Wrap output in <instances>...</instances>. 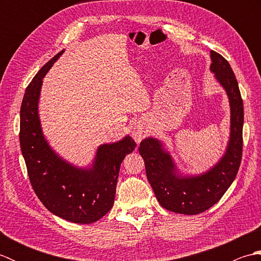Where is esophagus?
Segmentation results:
<instances>
[{
  "instance_id": "34e87169",
  "label": "esophagus",
  "mask_w": 261,
  "mask_h": 261,
  "mask_svg": "<svg viewBox=\"0 0 261 261\" xmlns=\"http://www.w3.org/2000/svg\"><path fill=\"white\" fill-rule=\"evenodd\" d=\"M132 136H134V139L138 143H139V142H141L143 138L146 137V131L142 129H136V130H134V132H132Z\"/></svg>"
}]
</instances>
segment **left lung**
Segmentation results:
<instances>
[{
    "mask_svg": "<svg viewBox=\"0 0 261 261\" xmlns=\"http://www.w3.org/2000/svg\"><path fill=\"white\" fill-rule=\"evenodd\" d=\"M210 70L224 88L230 104V137L224 154L213 167L196 175H184L156 138H145L139 152L145 160L147 178L158 202L171 212L195 215L213 206L236 179L242 156L243 102L230 64L211 50Z\"/></svg>",
    "mask_w": 261,
    "mask_h": 261,
    "instance_id": "obj_1",
    "label": "left lung"
}]
</instances>
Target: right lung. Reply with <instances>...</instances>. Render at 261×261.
<instances>
[{
    "label": "right lung",
    "mask_w": 261,
    "mask_h": 261,
    "mask_svg": "<svg viewBox=\"0 0 261 261\" xmlns=\"http://www.w3.org/2000/svg\"><path fill=\"white\" fill-rule=\"evenodd\" d=\"M57 54L33 77L20 111V146L33 191L46 208L69 222H96L112 208L121 163L137 143L130 136L98 146L93 163L79 167L60 157L43 136L39 118L42 80Z\"/></svg>",
    "instance_id": "1"
}]
</instances>
